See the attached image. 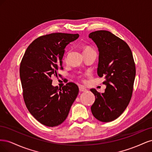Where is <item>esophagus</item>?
Returning a JSON list of instances; mask_svg holds the SVG:
<instances>
[{
    "instance_id": "34e87169",
    "label": "esophagus",
    "mask_w": 152,
    "mask_h": 152,
    "mask_svg": "<svg viewBox=\"0 0 152 152\" xmlns=\"http://www.w3.org/2000/svg\"><path fill=\"white\" fill-rule=\"evenodd\" d=\"M79 91H80V92H84V91H86V89L84 87H83V86H80V87H79Z\"/></svg>"
}]
</instances>
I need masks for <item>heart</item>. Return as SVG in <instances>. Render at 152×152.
Segmentation results:
<instances>
[{
	"instance_id": "heart-1",
	"label": "heart",
	"mask_w": 152,
	"mask_h": 152,
	"mask_svg": "<svg viewBox=\"0 0 152 152\" xmlns=\"http://www.w3.org/2000/svg\"><path fill=\"white\" fill-rule=\"evenodd\" d=\"M87 49H91L90 48H86V49H84V50H87ZM68 53H67L66 55H65V59H65V61H66V60H67V58H68Z\"/></svg>"
}]
</instances>
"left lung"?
<instances>
[{
  "mask_svg": "<svg viewBox=\"0 0 152 152\" xmlns=\"http://www.w3.org/2000/svg\"><path fill=\"white\" fill-rule=\"evenodd\" d=\"M89 37L98 48L97 73L99 77H104L103 84L107 86L102 94L95 89H91L95 96L91 112L98 121L111 122L121 115L130 102L136 75L135 63L127 44L111 32L96 31Z\"/></svg>",
  "mask_w": 152,
  "mask_h": 152,
  "instance_id": "8db88e82",
  "label": "left lung"
}]
</instances>
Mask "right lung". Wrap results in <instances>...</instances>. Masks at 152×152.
Masks as SVG:
<instances>
[{
    "instance_id": "obj_1",
    "label": "right lung",
    "mask_w": 152,
    "mask_h": 152,
    "mask_svg": "<svg viewBox=\"0 0 152 152\" xmlns=\"http://www.w3.org/2000/svg\"><path fill=\"white\" fill-rule=\"evenodd\" d=\"M79 35L55 33L41 36L26 49L20 64V75L23 98L30 113L48 127L65 121L79 87L69 82L62 88L52 85L51 77L63 69L65 48Z\"/></svg>"
}]
</instances>
